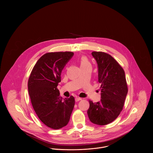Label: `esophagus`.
<instances>
[{
    "label": "esophagus",
    "instance_id": "1",
    "mask_svg": "<svg viewBox=\"0 0 153 153\" xmlns=\"http://www.w3.org/2000/svg\"><path fill=\"white\" fill-rule=\"evenodd\" d=\"M82 100V98H79V97H76L75 98V101L76 102H78V101H80V100Z\"/></svg>",
    "mask_w": 153,
    "mask_h": 153
}]
</instances>
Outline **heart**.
Wrapping results in <instances>:
<instances>
[{
	"mask_svg": "<svg viewBox=\"0 0 153 153\" xmlns=\"http://www.w3.org/2000/svg\"><path fill=\"white\" fill-rule=\"evenodd\" d=\"M90 65V64L87 59V58L85 56L81 58V62H80V66H84Z\"/></svg>",
	"mask_w": 153,
	"mask_h": 153,
	"instance_id": "1",
	"label": "heart"
}]
</instances>
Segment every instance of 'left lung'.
Here are the masks:
<instances>
[{"mask_svg":"<svg viewBox=\"0 0 153 153\" xmlns=\"http://www.w3.org/2000/svg\"><path fill=\"white\" fill-rule=\"evenodd\" d=\"M98 65V82L101 85V100L89 101L87 114L92 123L104 126L114 121L123 110L128 93L125 72L110 55L102 52H92Z\"/></svg>","mask_w":153,"mask_h":153,"instance_id":"1","label":"left lung"}]
</instances>
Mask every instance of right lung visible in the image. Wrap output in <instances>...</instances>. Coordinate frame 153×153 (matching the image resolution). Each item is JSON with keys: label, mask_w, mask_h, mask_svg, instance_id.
<instances>
[{"label": "right lung", "mask_w": 153, "mask_h": 153, "mask_svg": "<svg viewBox=\"0 0 153 153\" xmlns=\"http://www.w3.org/2000/svg\"><path fill=\"white\" fill-rule=\"evenodd\" d=\"M74 54L72 52L45 53L34 66L28 80L33 109L44 124L54 130L68 124L74 107V97L62 100L57 89L62 71Z\"/></svg>", "instance_id": "obj_1"}]
</instances>
